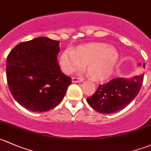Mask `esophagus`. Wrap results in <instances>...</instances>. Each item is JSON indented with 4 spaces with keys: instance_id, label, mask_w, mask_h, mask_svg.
<instances>
[{
    "instance_id": "obj_1",
    "label": "esophagus",
    "mask_w": 151,
    "mask_h": 151,
    "mask_svg": "<svg viewBox=\"0 0 151 151\" xmlns=\"http://www.w3.org/2000/svg\"><path fill=\"white\" fill-rule=\"evenodd\" d=\"M82 82H83V79L81 78V77H73L72 78V82H74V83Z\"/></svg>"
}]
</instances>
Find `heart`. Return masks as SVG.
I'll return each instance as SVG.
<instances>
[{
	"label": "heart",
	"instance_id": "b5f03b06",
	"mask_svg": "<svg viewBox=\"0 0 151 151\" xmlns=\"http://www.w3.org/2000/svg\"><path fill=\"white\" fill-rule=\"evenodd\" d=\"M119 55L115 47L104 42H91L72 50L61 53L59 62L63 71L71 74L82 70L86 65L89 77L93 80L104 81L115 70Z\"/></svg>",
	"mask_w": 151,
	"mask_h": 151
}]
</instances>
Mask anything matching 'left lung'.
Here are the masks:
<instances>
[{
	"instance_id": "1",
	"label": "left lung",
	"mask_w": 151,
	"mask_h": 151,
	"mask_svg": "<svg viewBox=\"0 0 151 151\" xmlns=\"http://www.w3.org/2000/svg\"><path fill=\"white\" fill-rule=\"evenodd\" d=\"M143 77L144 74H142L129 79H113L108 83L100 85L96 93L87 98V101L99 113L109 114L122 110L137 96L142 87Z\"/></svg>"
}]
</instances>
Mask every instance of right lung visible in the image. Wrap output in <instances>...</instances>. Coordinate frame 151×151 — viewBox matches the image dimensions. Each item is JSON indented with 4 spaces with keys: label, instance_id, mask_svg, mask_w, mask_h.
Wrapping results in <instances>:
<instances>
[{
    "label": "right lung",
    "instance_id": "add662e5",
    "mask_svg": "<svg viewBox=\"0 0 151 151\" xmlns=\"http://www.w3.org/2000/svg\"><path fill=\"white\" fill-rule=\"evenodd\" d=\"M59 41L39 37L18 44L6 60V77L11 93L23 107L33 112L47 111L61 102L71 77L61 71L57 60Z\"/></svg>",
    "mask_w": 151,
    "mask_h": 151
}]
</instances>
